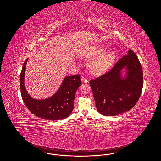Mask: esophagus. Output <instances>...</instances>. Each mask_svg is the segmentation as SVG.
Segmentation results:
<instances>
[{
    "mask_svg": "<svg viewBox=\"0 0 161 161\" xmlns=\"http://www.w3.org/2000/svg\"><path fill=\"white\" fill-rule=\"evenodd\" d=\"M81 81L83 82V83H87L88 82V80L86 78V77H82L81 78Z\"/></svg>",
    "mask_w": 161,
    "mask_h": 161,
    "instance_id": "obj_1",
    "label": "esophagus"
}]
</instances>
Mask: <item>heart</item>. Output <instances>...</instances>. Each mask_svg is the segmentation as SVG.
I'll list each match as a JSON object with an SVG mask.
<instances>
[{
    "label": "heart",
    "mask_w": 161,
    "mask_h": 161,
    "mask_svg": "<svg viewBox=\"0 0 161 161\" xmlns=\"http://www.w3.org/2000/svg\"><path fill=\"white\" fill-rule=\"evenodd\" d=\"M104 48L100 46H95L89 49L85 55L87 58H93L97 57L91 62L90 69L93 73L100 74L104 73L112 66L116 58V54L113 51H107L104 52Z\"/></svg>",
    "instance_id": "b5f03b06"
}]
</instances>
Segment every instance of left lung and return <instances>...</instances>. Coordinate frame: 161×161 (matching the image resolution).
I'll return each mask as SVG.
<instances>
[{
	"label": "left lung",
	"mask_w": 161,
	"mask_h": 161,
	"mask_svg": "<svg viewBox=\"0 0 161 161\" xmlns=\"http://www.w3.org/2000/svg\"><path fill=\"white\" fill-rule=\"evenodd\" d=\"M126 76H121L123 69ZM96 107L101 114L115 116L127 112L135 106L143 87L141 64L135 53L129 49L106 74L91 80Z\"/></svg>",
	"instance_id": "left-lung-1"
}]
</instances>
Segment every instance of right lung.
Listing matches in <instances>:
<instances>
[{"label":"right lung","mask_w":161,"mask_h":161,"mask_svg":"<svg viewBox=\"0 0 161 161\" xmlns=\"http://www.w3.org/2000/svg\"><path fill=\"white\" fill-rule=\"evenodd\" d=\"M28 58L23 63L20 75V91L23 102L32 114L47 120H60L68 117L74 108L75 94L80 86L78 75L65 77L60 88L53 96L44 100H36L26 91L24 77Z\"/></svg>","instance_id":"obj_1"}]
</instances>
